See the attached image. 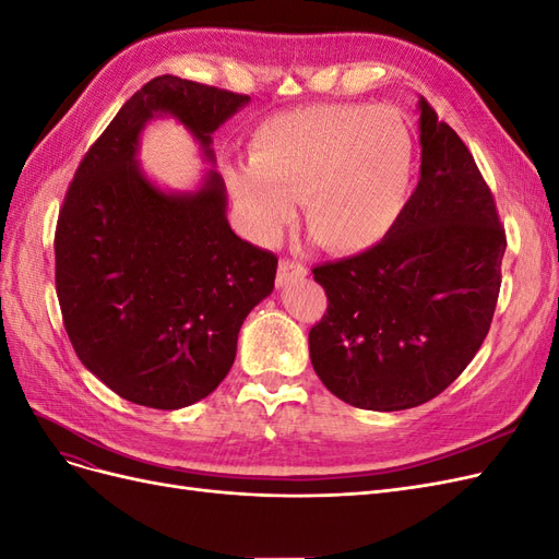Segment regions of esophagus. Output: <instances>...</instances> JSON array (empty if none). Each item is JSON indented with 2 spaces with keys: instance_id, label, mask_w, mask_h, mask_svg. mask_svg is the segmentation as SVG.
I'll return each mask as SVG.
<instances>
[{
  "instance_id": "obj_1",
  "label": "esophagus",
  "mask_w": 559,
  "mask_h": 559,
  "mask_svg": "<svg viewBox=\"0 0 559 559\" xmlns=\"http://www.w3.org/2000/svg\"><path fill=\"white\" fill-rule=\"evenodd\" d=\"M308 275V267L302 265L300 261H292V259H282L280 261V273H277V284L284 286L286 282L292 280H300Z\"/></svg>"
}]
</instances>
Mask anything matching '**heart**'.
I'll return each instance as SVG.
<instances>
[{
    "mask_svg": "<svg viewBox=\"0 0 559 559\" xmlns=\"http://www.w3.org/2000/svg\"><path fill=\"white\" fill-rule=\"evenodd\" d=\"M230 189L249 228L270 242L306 202L312 240L335 253L382 242L408 207L415 142L392 109L321 105L267 118L249 138Z\"/></svg>",
    "mask_w": 559,
    "mask_h": 559,
    "instance_id": "1",
    "label": "heart"
}]
</instances>
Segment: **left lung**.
Listing matches in <instances>:
<instances>
[{
    "label": "left lung",
    "mask_w": 559,
    "mask_h": 559,
    "mask_svg": "<svg viewBox=\"0 0 559 559\" xmlns=\"http://www.w3.org/2000/svg\"><path fill=\"white\" fill-rule=\"evenodd\" d=\"M419 181L382 242L314 265L329 308L314 373L364 411H408L448 389L492 324L506 230L471 151L419 97Z\"/></svg>",
    "instance_id": "1"
}]
</instances>
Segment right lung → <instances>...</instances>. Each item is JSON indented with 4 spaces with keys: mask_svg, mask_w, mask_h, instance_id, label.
<instances>
[{
    "mask_svg": "<svg viewBox=\"0 0 559 559\" xmlns=\"http://www.w3.org/2000/svg\"><path fill=\"white\" fill-rule=\"evenodd\" d=\"M249 95L151 79L79 163L56 226V292L81 364L121 399L186 408L228 376L238 333L275 286L277 257L238 238L224 179L167 195L140 173L144 123L173 114L207 148Z\"/></svg>",
    "mask_w": 559,
    "mask_h": 559,
    "instance_id": "add662e5",
    "label": "right lung"
}]
</instances>
